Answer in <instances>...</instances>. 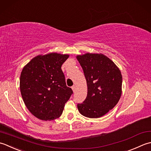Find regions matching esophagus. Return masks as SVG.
Masks as SVG:
<instances>
[{"mask_svg": "<svg viewBox=\"0 0 151 151\" xmlns=\"http://www.w3.org/2000/svg\"><path fill=\"white\" fill-rule=\"evenodd\" d=\"M72 88L73 91V92H75V91H76V87L75 85H73L72 87Z\"/></svg>", "mask_w": 151, "mask_h": 151, "instance_id": "34e87169", "label": "esophagus"}]
</instances>
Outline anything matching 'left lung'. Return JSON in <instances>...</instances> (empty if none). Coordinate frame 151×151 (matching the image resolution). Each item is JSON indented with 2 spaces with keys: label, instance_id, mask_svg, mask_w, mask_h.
<instances>
[{
  "label": "left lung",
  "instance_id": "obj_1",
  "mask_svg": "<svg viewBox=\"0 0 151 151\" xmlns=\"http://www.w3.org/2000/svg\"><path fill=\"white\" fill-rule=\"evenodd\" d=\"M83 70L87 95L78 104L81 115L99 118L112 109L121 96L122 78L115 64L102 54L87 53L77 56Z\"/></svg>",
  "mask_w": 151,
  "mask_h": 151
}]
</instances>
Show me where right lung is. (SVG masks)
<instances>
[{
  "label": "right lung",
  "mask_w": 151,
  "mask_h": 151,
  "mask_svg": "<svg viewBox=\"0 0 151 151\" xmlns=\"http://www.w3.org/2000/svg\"><path fill=\"white\" fill-rule=\"evenodd\" d=\"M68 57L56 53L38 55L23 68L20 76L21 96L27 109L38 119L51 121L59 117L73 94L61 70Z\"/></svg>",
  "instance_id": "1"
}]
</instances>
